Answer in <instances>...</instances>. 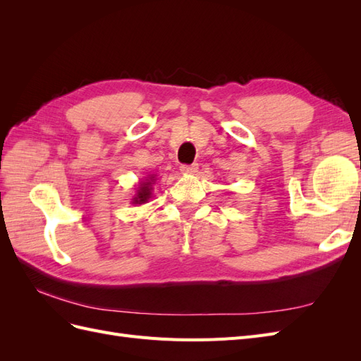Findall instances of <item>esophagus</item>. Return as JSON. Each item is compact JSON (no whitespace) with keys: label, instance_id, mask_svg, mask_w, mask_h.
Returning <instances> with one entry per match:
<instances>
[{"label":"esophagus","instance_id":"esophagus-1","mask_svg":"<svg viewBox=\"0 0 361 361\" xmlns=\"http://www.w3.org/2000/svg\"><path fill=\"white\" fill-rule=\"evenodd\" d=\"M199 170V164H190V166H187V164H183V166H180V171L183 174H195Z\"/></svg>","mask_w":361,"mask_h":361}]
</instances>
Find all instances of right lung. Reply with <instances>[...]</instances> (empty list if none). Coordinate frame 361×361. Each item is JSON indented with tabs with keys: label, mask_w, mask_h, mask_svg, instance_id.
<instances>
[{
	"label": "right lung",
	"mask_w": 361,
	"mask_h": 361,
	"mask_svg": "<svg viewBox=\"0 0 361 361\" xmlns=\"http://www.w3.org/2000/svg\"><path fill=\"white\" fill-rule=\"evenodd\" d=\"M154 182H155V174H152L149 179L143 180L138 185L137 194L134 195V199H133L134 204H143L152 197V183H154Z\"/></svg>",
	"instance_id": "1"
}]
</instances>
